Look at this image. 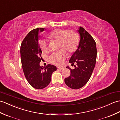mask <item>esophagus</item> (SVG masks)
Instances as JSON below:
<instances>
[{"mask_svg":"<svg viewBox=\"0 0 120 120\" xmlns=\"http://www.w3.org/2000/svg\"><path fill=\"white\" fill-rule=\"evenodd\" d=\"M64 68H61V67H57V70H62Z\"/></svg>","mask_w":120,"mask_h":120,"instance_id":"34e87169","label":"esophagus"}]
</instances>
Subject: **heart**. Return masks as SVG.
I'll use <instances>...</instances> for the list:
<instances>
[{
  "mask_svg": "<svg viewBox=\"0 0 120 120\" xmlns=\"http://www.w3.org/2000/svg\"><path fill=\"white\" fill-rule=\"evenodd\" d=\"M51 41H58L59 51L53 52L49 58L50 63L57 65H60L67 57L66 51L69 54L76 51L79 43V35L75 30L64 29H57L50 32L47 36ZM40 47L44 53L49 52V47L46 41L41 40L40 42Z\"/></svg>",
  "mask_w": 120,
  "mask_h": 120,
  "instance_id": "1",
  "label": "heart"
}]
</instances>
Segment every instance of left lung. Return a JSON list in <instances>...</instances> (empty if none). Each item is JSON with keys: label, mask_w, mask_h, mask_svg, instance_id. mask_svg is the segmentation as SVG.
<instances>
[{"label": "left lung", "mask_w": 120, "mask_h": 120, "mask_svg": "<svg viewBox=\"0 0 120 120\" xmlns=\"http://www.w3.org/2000/svg\"><path fill=\"white\" fill-rule=\"evenodd\" d=\"M78 32L80 36L79 46L69 61L75 68L66 67L71 69V75L64 79L67 86L74 90L82 87L90 80L95 66L97 53L96 42L92 36L81 26Z\"/></svg>", "instance_id": "8db88e82"}]
</instances>
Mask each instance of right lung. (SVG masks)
<instances>
[{"label": "right lung", "instance_id": "1", "mask_svg": "<svg viewBox=\"0 0 120 120\" xmlns=\"http://www.w3.org/2000/svg\"><path fill=\"white\" fill-rule=\"evenodd\" d=\"M44 28H37L30 31L20 46V55L22 69L27 82L36 89H42L48 85L51 76L57 68L51 64L41 66L42 51L39 45V33Z\"/></svg>", "mask_w": 120, "mask_h": 120}]
</instances>
